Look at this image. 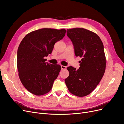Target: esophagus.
Returning <instances> with one entry per match:
<instances>
[{"label": "esophagus", "instance_id": "obj_1", "mask_svg": "<svg viewBox=\"0 0 124 124\" xmlns=\"http://www.w3.org/2000/svg\"><path fill=\"white\" fill-rule=\"evenodd\" d=\"M61 68H62V70H63V69H65L66 68V66H62H62H61Z\"/></svg>", "mask_w": 124, "mask_h": 124}]
</instances>
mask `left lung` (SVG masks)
Wrapping results in <instances>:
<instances>
[{
	"mask_svg": "<svg viewBox=\"0 0 124 124\" xmlns=\"http://www.w3.org/2000/svg\"><path fill=\"white\" fill-rule=\"evenodd\" d=\"M67 35L73 43L75 55L82 58L78 70L72 66L67 68L69 76L65 81L71 93L84 97L94 90L104 75L106 59L103 44L96 33L84 28L67 29Z\"/></svg>",
	"mask_w": 124,
	"mask_h": 124,
	"instance_id": "8db88e82",
	"label": "left lung"
}]
</instances>
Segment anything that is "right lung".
Returning a JSON list of instances; mask_svg holds the SVG:
<instances>
[{
	"instance_id": "right-lung-1",
	"label": "right lung",
	"mask_w": 124,
	"mask_h": 124,
	"mask_svg": "<svg viewBox=\"0 0 124 124\" xmlns=\"http://www.w3.org/2000/svg\"><path fill=\"white\" fill-rule=\"evenodd\" d=\"M65 29L42 28L28 33L22 40L17 53L18 76L30 93L41 96L49 92L61 66L46 62L54 44L65 36Z\"/></svg>"
}]
</instances>
